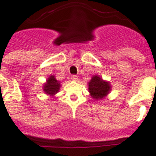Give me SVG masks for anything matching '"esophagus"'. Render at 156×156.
<instances>
[{
	"instance_id": "1",
	"label": "esophagus",
	"mask_w": 156,
	"mask_h": 156,
	"mask_svg": "<svg viewBox=\"0 0 156 156\" xmlns=\"http://www.w3.org/2000/svg\"><path fill=\"white\" fill-rule=\"evenodd\" d=\"M71 79H72V80H73V81H74V82H77V81L78 80V76L72 75V76H71Z\"/></svg>"
}]
</instances>
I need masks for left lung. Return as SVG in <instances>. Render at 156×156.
Returning <instances> with one entry per match:
<instances>
[{
  "label": "left lung",
  "mask_w": 156,
  "mask_h": 156,
  "mask_svg": "<svg viewBox=\"0 0 156 156\" xmlns=\"http://www.w3.org/2000/svg\"><path fill=\"white\" fill-rule=\"evenodd\" d=\"M112 87L109 82L104 80L100 75H94L88 83V91L92 99L103 100L111 91Z\"/></svg>",
  "instance_id": "1"
}]
</instances>
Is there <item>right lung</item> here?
Instances as JSON below:
<instances>
[{
  "mask_svg": "<svg viewBox=\"0 0 156 156\" xmlns=\"http://www.w3.org/2000/svg\"><path fill=\"white\" fill-rule=\"evenodd\" d=\"M61 87V82L56 80V77L54 75H51L48 78L46 83H44L43 90L46 95L53 97L56 93L59 92Z\"/></svg>",
  "mask_w": 156,
  "mask_h": 156,
  "instance_id": "obj_1",
  "label": "right lung"
}]
</instances>
